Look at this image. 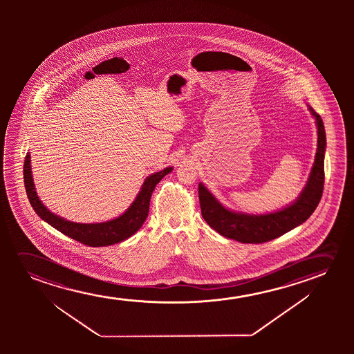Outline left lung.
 <instances>
[{
	"label": "left lung",
	"mask_w": 354,
	"mask_h": 354,
	"mask_svg": "<svg viewBox=\"0 0 354 354\" xmlns=\"http://www.w3.org/2000/svg\"><path fill=\"white\" fill-rule=\"evenodd\" d=\"M310 115L315 117L318 144L315 163L310 176L299 197L284 208L266 214H248L234 212L220 203L203 183H199V203L202 216L209 226L223 237L241 243L268 242L292 228L305 223L319 204L324 187V156L326 149L324 123L322 117L307 104Z\"/></svg>",
	"instance_id": "1"
}]
</instances>
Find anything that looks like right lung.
<instances>
[{
    "instance_id": "obj_1",
    "label": "right lung",
    "mask_w": 354,
    "mask_h": 354,
    "mask_svg": "<svg viewBox=\"0 0 354 354\" xmlns=\"http://www.w3.org/2000/svg\"><path fill=\"white\" fill-rule=\"evenodd\" d=\"M171 170L173 167H167L165 169L149 175L144 184L141 185L140 191L136 194V199L129 205V208L120 216L104 223H73L52 213L42 203L35 189L30 152H28L25 157L24 184L31 207L44 221L58 230L59 232L64 233L65 236L73 238L82 244L89 247H106L126 241L127 238L131 237L140 230L149 215L151 194L153 192L156 185L158 184L165 175L169 174Z\"/></svg>"
}]
</instances>
